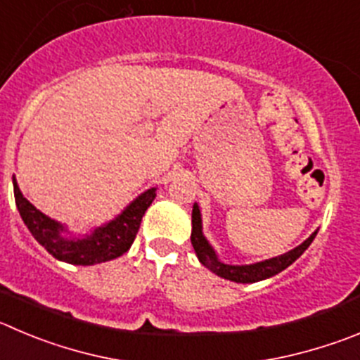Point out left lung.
<instances>
[{"label":"left lung","instance_id":"1","mask_svg":"<svg viewBox=\"0 0 360 360\" xmlns=\"http://www.w3.org/2000/svg\"><path fill=\"white\" fill-rule=\"evenodd\" d=\"M318 231L311 234L307 240L302 245L295 247L293 250L282 254V256L271 257V259L261 261V263L254 264H226L218 259L217 252L211 247L210 241L202 234V218H200V210L197 204H193V211H191V245L195 248V254L199 257L200 263L217 274L218 277L227 278L233 282H241V284H250V282H259L264 278H270L274 275L281 274L282 270H286L290 264H293L298 257L307 250L309 245L312 243Z\"/></svg>","mask_w":360,"mask_h":360}]
</instances>
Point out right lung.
Returning a JSON list of instances; mask_svg holds the SVG:
<instances>
[{
	"label": "right lung",
	"instance_id": "1",
	"mask_svg": "<svg viewBox=\"0 0 360 360\" xmlns=\"http://www.w3.org/2000/svg\"><path fill=\"white\" fill-rule=\"evenodd\" d=\"M13 197H15L19 214L32 236L55 259L69 264L90 266V264L117 259L129 250L140 229L142 217L156 197V188L143 191L142 195L136 197L113 220L96 227L92 233L82 238H67L65 226L46 217L26 197H22L15 179H13Z\"/></svg>",
	"mask_w": 360,
	"mask_h": 360
}]
</instances>
